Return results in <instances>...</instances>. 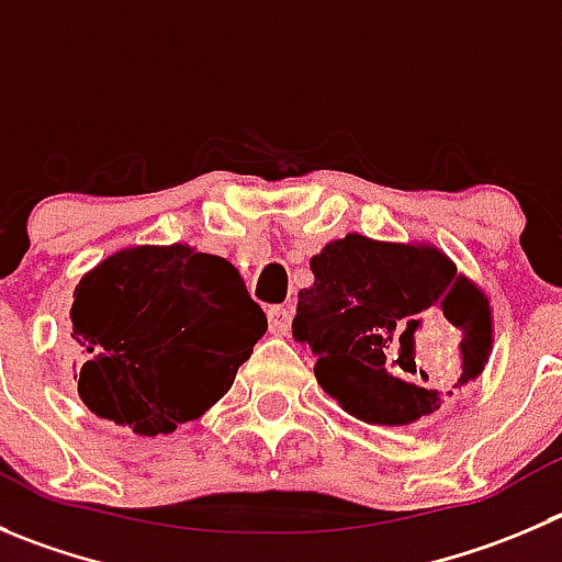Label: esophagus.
<instances>
[{
  "label": "esophagus",
  "mask_w": 562,
  "mask_h": 562,
  "mask_svg": "<svg viewBox=\"0 0 562 562\" xmlns=\"http://www.w3.org/2000/svg\"><path fill=\"white\" fill-rule=\"evenodd\" d=\"M290 325H292L290 308H284V306L267 308V328H270V334H276V336L290 334Z\"/></svg>",
  "instance_id": "34e87169"
}]
</instances>
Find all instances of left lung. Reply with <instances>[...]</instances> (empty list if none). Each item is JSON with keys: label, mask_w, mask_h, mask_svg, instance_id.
Segmentation results:
<instances>
[{"label": "left lung", "mask_w": 562, "mask_h": 562, "mask_svg": "<svg viewBox=\"0 0 562 562\" xmlns=\"http://www.w3.org/2000/svg\"><path fill=\"white\" fill-rule=\"evenodd\" d=\"M292 336L317 356L319 386L358 419L411 425L483 372L488 297L430 245L347 234L312 259ZM447 346L450 359L420 356Z\"/></svg>", "instance_id": "left-lung-1"}]
</instances>
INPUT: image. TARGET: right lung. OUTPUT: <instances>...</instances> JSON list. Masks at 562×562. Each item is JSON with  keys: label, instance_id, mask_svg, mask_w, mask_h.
<instances>
[{"label": "right lung", "instance_id": "obj_1", "mask_svg": "<svg viewBox=\"0 0 562 562\" xmlns=\"http://www.w3.org/2000/svg\"><path fill=\"white\" fill-rule=\"evenodd\" d=\"M79 397L137 436L173 432L232 389L267 317L223 256L121 250L74 290Z\"/></svg>", "mask_w": 562, "mask_h": 562}]
</instances>
